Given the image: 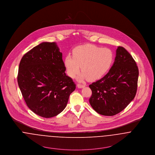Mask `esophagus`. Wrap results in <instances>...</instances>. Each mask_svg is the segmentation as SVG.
Wrapping results in <instances>:
<instances>
[{"label": "esophagus", "instance_id": "obj_1", "mask_svg": "<svg viewBox=\"0 0 155 155\" xmlns=\"http://www.w3.org/2000/svg\"><path fill=\"white\" fill-rule=\"evenodd\" d=\"M85 86V85H84V84H78L77 85V87H78V88H84Z\"/></svg>", "mask_w": 155, "mask_h": 155}]
</instances>
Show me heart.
Returning a JSON list of instances; mask_svg holds the SVG:
<instances>
[{"label":"heart","mask_w":155,"mask_h":155,"mask_svg":"<svg viewBox=\"0 0 155 155\" xmlns=\"http://www.w3.org/2000/svg\"><path fill=\"white\" fill-rule=\"evenodd\" d=\"M114 53L108 48L86 45L78 46L73 51V56L68 54L64 59L67 74L74 78L80 67L82 73L78 76L80 81L88 79L94 81L101 78L109 70L114 61Z\"/></svg>","instance_id":"b5f03b06"}]
</instances>
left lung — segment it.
<instances>
[{"label": "left lung", "mask_w": 155, "mask_h": 155, "mask_svg": "<svg viewBox=\"0 0 155 155\" xmlns=\"http://www.w3.org/2000/svg\"><path fill=\"white\" fill-rule=\"evenodd\" d=\"M138 75L135 61L125 48L119 46L109 72L89 85L92 91L89 101L92 108L105 116L121 112L136 95Z\"/></svg>", "instance_id": "8db88e82"}]
</instances>
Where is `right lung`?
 Masks as SVG:
<instances>
[{
    "label": "right lung",
    "mask_w": 155,
    "mask_h": 155,
    "mask_svg": "<svg viewBox=\"0 0 155 155\" xmlns=\"http://www.w3.org/2000/svg\"><path fill=\"white\" fill-rule=\"evenodd\" d=\"M62 53L55 42H43L24 55L18 82L28 107L46 118L61 113L76 86L66 75Z\"/></svg>",
    "instance_id": "1"
}]
</instances>
